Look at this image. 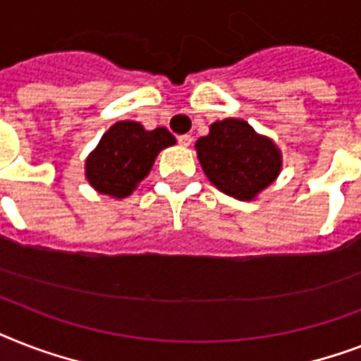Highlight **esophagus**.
I'll return each instance as SVG.
<instances>
[{
  "instance_id": "esophagus-1",
  "label": "esophagus",
  "mask_w": 361,
  "mask_h": 361,
  "mask_svg": "<svg viewBox=\"0 0 361 361\" xmlns=\"http://www.w3.org/2000/svg\"><path fill=\"white\" fill-rule=\"evenodd\" d=\"M178 142H180L181 146L189 147L192 144V136L191 135H181V136H178Z\"/></svg>"
}]
</instances>
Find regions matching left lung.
Returning <instances> with one entry per match:
<instances>
[{
    "instance_id": "8db88e82",
    "label": "left lung",
    "mask_w": 361,
    "mask_h": 361,
    "mask_svg": "<svg viewBox=\"0 0 361 361\" xmlns=\"http://www.w3.org/2000/svg\"><path fill=\"white\" fill-rule=\"evenodd\" d=\"M195 149L206 178L221 192L245 202L268 189L283 169L277 144L240 118L209 125V133L195 142Z\"/></svg>"
}]
</instances>
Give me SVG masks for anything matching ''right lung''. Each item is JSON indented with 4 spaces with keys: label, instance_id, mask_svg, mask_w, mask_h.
<instances>
[{
    "label": "right lung",
    "instance_id": "add662e5",
    "mask_svg": "<svg viewBox=\"0 0 361 361\" xmlns=\"http://www.w3.org/2000/svg\"><path fill=\"white\" fill-rule=\"evenodd\" d=\"M174 144L176 138L164 127L147 130L138 121H118L87 155V183L110 198H127L149 174L161 149Z\"/></svg>",
    "mask_w": 361,
    "mask_h": 361
}]
</instances>
